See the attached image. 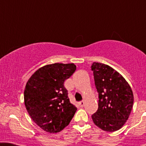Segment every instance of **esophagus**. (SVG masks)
<instances>
[{
	"instance_id": "esophagus-1",
	"label": "esophagus",
	"mask_w": 146,
	"mask_h": 146,
	"mask_svg": "<svg viewBox=\"0 0 146 146\" xmlns=\"http://www.w3.org/2000/svg\"><path fill=\"white\" fill-rule=\"evenodd\" d=\"M79 104H80V107H83L85 105V102L84 101H81V102H79Z\"/></svg>"
}]
</instances>
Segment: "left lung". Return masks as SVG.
Wrapping results in <instances>:
<instances>
[{
	"mask_svg": "<svg viewBox=\"0 0 146 146\" xmlns=\"http://www.w3.org/2000/svg\"><path fill=\"white\" fill-rule=\"evenodd\" d=\"M91 68L99 94V108L91 118L94 123L104 131H117L126 123L133 107L131 87L109 66L94 62Z\"/></svg>",
	"mask_w": 146,
	"mask_h": 146,
	"instance_id": "8db88e82",
	"label": "left lung"
}]
</instances>
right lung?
Segmentation results:
<instances>
[{"instance_id":"1","label":"right lung","mask_w":146,"mask_h":146,"mask_svg":"<svg viewBox=\"0 0 146 146\" xmlns=\"http://www.w3.org/2000/svg\"><path fill=\"white\" fill-rule=\"evenodd\" d=\"M75 70L74 64H50L35 72L27 82L24 91L27 111L35 123L47 132L64 129L77 111L64 85Z\"/></svg>"}]
</instances>
